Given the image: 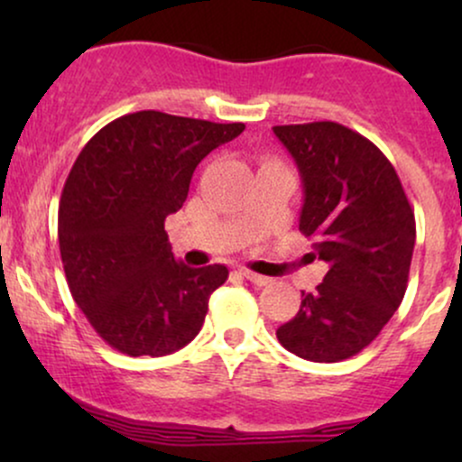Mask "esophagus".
I'll list each match as a JSON object with an SVG mask.
<instances>
[{
    "mask_svg": "<svg viewBox=\"0 0 462 462\" xmlns=\"http://www.w3.org/2000/svg\"><path fill=\"white\" fill-rule=\"evenodd\" d=\"M241 273L245 275L249 282L256 284V286H264V284L272 282V278H267V275H261V273H254V272H249V269H241Z\"/></svg>",
    "mask_w": 462,
    "mask_h": 462,
    "instance_id": "obj_1",
    "label": "esophagus"
}]
</instances>
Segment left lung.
<instances>
[{
	"label": "left lung",
	"instance_id": "obj_1",
	"mask_svg": "<svg viewBox=\"0 0 462 462\" xmlns=\"http://www.w3.org/2000/svg\"><path fill=\"white\" fill-rule=\"evenodd\" d=\"M273 134L304 184L300 232L330 264L275 337L295 356L338 363L367 347L404 300L415 213L393 164L358 132L312 121L275 125Z\"/></svg>",
	"mask_w": 462,
	"mask_h": 462
}]
</instances>
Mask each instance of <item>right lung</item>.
Listing matches in <instances>:
<instances>
[{
    "mask_svg": "<svg viewBox=\"0 0 462 462\" xmlns=\"http://www.w3.org/2000/svg\"><path fill=\"white\" fill-rule=\"evenodd\" d=\"M243 130L141 110L79 152L58 208L60 258L73 300L116 352L167 356L204 326L227 269L178 263L164 219L182 208L195 167Z\"/></svg>",
    "mask_w": 462,
    "mask_h": 462,
    "instance_id": "obj_1",
    "label": "right lung"
}]
</instances>
